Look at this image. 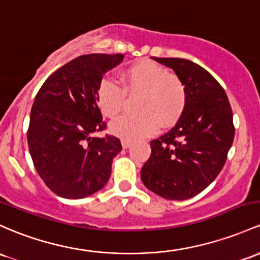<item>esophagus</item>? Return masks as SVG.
Returning <instances> with one entry per match:
<instances>
[{"label": "esophagus", "mask_w": 260, "mask_h": 260, "mask_svg": "<svg viewBox=\"0 0 260 260\" xmlns=\"http://www.w3.org/2000/svg\"><path fill=\"white\" fill-rule=\"evenodd\" d=\"M121 143H122V147H123V149H127V148H129L131 145H132V142L125 141V139H122Z\"/></svg>", "instance_id": "obj_1"}]
</instances>
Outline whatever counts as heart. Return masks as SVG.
<instances>
[{"label":"heart","instance_id":"b5f03b06","mask_svg":"<svg viewBox=\"0 0 260 260\" xmlns=\"http://www.w3.org/2000/svg\"><path fill=\"white\" fill-rule=\"evenodd\" d=\"M124 88L112 79L101 80L96 101L101 112L115 117L123 110L129 95L143 93L138 116H121L110 125L113 135L125 141H138L154 135L159 127H172L180 119L187 104V91L179 76L169 74L161 65L141 60L122 74Z\"/></svg>","mask_w":260,"mask_h":260}]
</instances>
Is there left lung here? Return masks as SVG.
I'll return each mask as SVG.
<instances>
[{"instance_id":"8db88e82","label":"left lung","mask_w":260,"mask_h":260,"mask_svg":"<svg viewBox=\"0 0 260 260\" xmlns=\"http://www.w3.org/2000/svg\"><path fill=\"white\" fill-rule=\"evenodd\" d=\"M153 59L184 81L187 104L175 127L150 142L141 178L156 195L180 201L217 178L235 138L233 113L224 90L204 68L186 59Z\"/></svg>"}]
</instances>
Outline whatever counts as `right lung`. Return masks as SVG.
Returning <instances> with one entry per match:
<instances>
[{
	"label": "right lung",
	"instance_id": "add662e5",
	"mask_svg": "<svg viewBox=\"0 0 260 260\" xmlns=\"http://www.w3.org/2000/svg\"><path fill=\"white\" fill-rule=\"evenodd\" d=\"M123 54H87L59 68L34 99L27 138L37 173L64 199L98 192L111 175L113 158L122 150L104 131L96 92L102 76L123 60Z\"/></svg>",
	"mask_w": 260,
	"mask_h": 260
}]
</instances>
